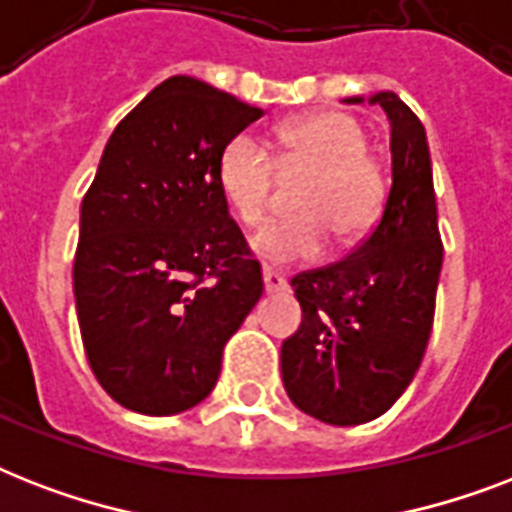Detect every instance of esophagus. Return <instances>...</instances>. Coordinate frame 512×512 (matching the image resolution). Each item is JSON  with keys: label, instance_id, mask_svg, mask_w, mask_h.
<instances>
[{"label": "esophagus", "instance_id": "1", "mask_svg": "<svg viewBox=\"0 0 512 512\" xmlns=\"http://www.w3.org/2000/svg\"><path fill=\"white\" fill-rule=\"evenodd\" d=\"M263 284L268 295H273V292H284V289H287V279H284L281 273L271 271V268H263Z\"/></svg>", "mask_w": 512, "mask_h": 512}]
</instances>
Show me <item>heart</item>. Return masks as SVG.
Returning a JSON list of instances; mask_svg holds the SVG:
<instances>
[{"label":"heart","instance_id":"b5f03b06","mask_svg":"<svg viewBox=\"0 0 512 512\" xmlns=\"http://www.w3.org/2000/svg\"><path fill=\"white\" fill-rule=\"evenodd\" d=\"M281 170L311 167L292 207L297 215L263 225L249 247L265 263L287 265L311 260L327 247L329 236L350 247L372 225L382 199L377 164L366 154V132L356 116L319 111L279 124L273 135ZM273 159L249 132L225 143L217 159V185L233 215L257 225L273 201Z\"/></svg>","mask_w":512,"mask_h":512}]
</instances>
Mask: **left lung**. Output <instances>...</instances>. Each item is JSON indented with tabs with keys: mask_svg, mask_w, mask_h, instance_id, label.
<instances>
[{
	"mask_svg": "<svg viewBox=\"0 0 512 512\" xmlns=\"http://www.w3.org/2000/svg\"><path fill=\"white\" fill-rule=\"evenodd\" d=\"M369 103L390 122L388 199L345 260L292 279L303 321L281 342L292 404L337 428L377 420L409 388L428 348L444 263L425 127L396 92H374Z\"/></svg>",
	"mask_w": 512,
	"mask_h": 512,
	"instance_id": "obj_1",
	"label": "left lung"
}]
</instances>
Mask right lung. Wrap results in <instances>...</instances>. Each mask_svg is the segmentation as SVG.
Listing matches in <instances>:
<instances>
[{
	"mask_svg": "<svg viewBox=\"0 0 512 512\" xmlns=\"http://www.w3.org/2000/svg\"><path fill=\"white\" fill-rule=\"evenodd\" d=\"M263 111L170 76L108 138L82 201L74 297L92 372L116 404L167 417L212 393L263 295L217 185L225 143Z\"/></svg>",
	"mask_w": 512,
	"mask_h": 512,
	"instance_id": "obj_1",
	"label": "right lung"
}]
</instances>
